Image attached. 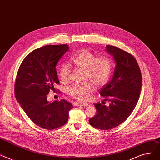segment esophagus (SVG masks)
I'll return each mask as SVG.
<instances>
[{
  "label": "esophagus",
  "instance_id": "esophagus-1",
  "mask_svg": "<svg viewBox=\"0 0 160 160\" xmlns=\"http://www.w3.org/2000/svg\"><path fill=\"white\" fill-rule=\"evenodd\" d=\"M73 104H74L75 106H77V107H79V106H88L89 105L88 103L87 102H79V101H75Z\"/></svg>",
  "mask_w": 160,
  "mask_h": 160
}]
</instances>
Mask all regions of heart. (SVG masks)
<instances>
[{"mask_svg":"<svg viewBox=\"0 0 160 160\" xmlns=\"http://www.w3.org/2000/svg\"><path fill=\"white\" fill-rule=\"evenodd\" d=\"M70 62L75 67L84 70V79L88 81L82 84H73L68 88V94L78 100H86L94 89V85H103L110 77L112 62L107 56L98 57L88 50H81L72 56ZM58 73L62 82L69 81L70 70L67 65H62Z\"/></svg>","mask_w":160,"mask_h":160,"instance_id":"1","label":"heart"}]
</instances>
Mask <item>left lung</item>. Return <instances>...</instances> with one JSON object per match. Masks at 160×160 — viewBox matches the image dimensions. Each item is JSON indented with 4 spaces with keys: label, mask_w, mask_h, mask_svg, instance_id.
Segmentation results:
<instances>
[{
    "label": "left lung",
    "mask_w": 160,
    "mask_h": 160,
    "mask_svg": "<svg viewBox=\"0 0 160 160\" xmlns=\"http://www.w3.org/2000/svg\"><path fill=\"white\" fill-rule=\"evenodd\" d=\"M106 47L116 65L113 78L102 87L100 95L110 103H95L97 114L89 119L91 126L105 130L118 127L132 114L142 89V73L134 56L114 46Z\"/></svg>",
    "instance_id": "obj_1"
}]
</instances>
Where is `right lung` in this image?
<instances>
[{
	"label": "right lung",
	"instance_id": "1",
	"mask_svg": "<svg viewBox=\"0 0 160 160\" xmlns=\"http://www.w3.org/2000/svg\"><path fill=\"white\" fill-rule=\"evenodd\" d=\"M68 50L67 44L37 48L26 56L17 72L15 98L28 118L44 129L53 130L65 125L73 108L64 99L52 102L47 100L50 91L59 84L56 65Z\"/></svg>",
	"mask_w": 160,
	"mask_h": 160
}]
</instances>
